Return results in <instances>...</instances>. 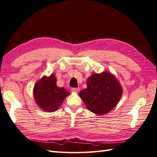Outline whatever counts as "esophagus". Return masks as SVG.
Masks as SVG:
<instances>
[{
	"instance_id": "1",
	"label": "esophagus",
	"mask_w": 157,
	"mask_h": 157,
	"mask_svg": "<svg viewBox=\"0 0 157 157\" xmlns=\"http://www.w3.org/2000/svg\"><path fill=\"white\" fill-rule=\"evenodd\" d=\"M71 91L73 92H75V93H78L80 91V88H73L71 89Z\"/></svg>"
}]
</instances>
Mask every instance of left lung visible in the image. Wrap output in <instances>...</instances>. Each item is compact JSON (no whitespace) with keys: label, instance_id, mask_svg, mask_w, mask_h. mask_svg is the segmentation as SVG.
I'll return each instance as SVG.
<instances>
[{"label":"left lung","instance_id":"8db88e82","mask_svg":"<svg viewBox=\"0 0 157 157\" xmlns=\"http://www.w3.org/2000/svg\"><path fill=\"white\" fill-rule=\"evenodd\" d=\"M87 88L79 92L88 110L98 115L113 110L122 95V87L115 75L103 71L94 73L87 79Z\"/></svg>","mask_w":157,"mask_h":157}]
</instances>
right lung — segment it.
<instances>
[{
  "label": "right lung",
  "mask_w": 157,
  "mask_h": 157,
  "mask_svg": "<svg viewBox=\"0 0 157 157\" xmlns=\"http://www.w3.org/2000/svg\"><path fill=\"white\" fill-rule=\"evenodd\" d=\"M54 74L49 77L43 76L33 88V96L36 103L46 112L52 113L58 110L70 94L64 88L57 86Z\"/></svg>",
  "instance_id": "add662e5"
}]
</instances>
